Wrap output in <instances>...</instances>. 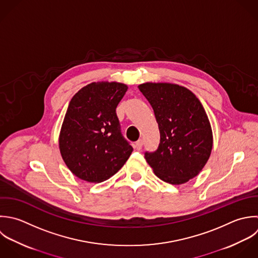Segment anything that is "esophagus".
<instances>
[{
	"label": "esophagus",
	"instance_id": "34e87169",
	"mask_svg": "<svg viewBox=\"0 0 258 258\" xmlns=\"http://www.w3.org/2000/svg\"><path fill=\"white\" fill-rule=\"evenodd\" d=\"M143 145H144L143 141H142V140H139V141L136 143V149H137L138 151H141L142 148H143Z\"/></svg>",
	"mask_w": 258,
	"mask_h": 258
}]
</instances>
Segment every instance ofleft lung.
Instances as JSON below:
<instances>
[{
	"mask_svg": "<svg viewBox=\"0 0 258 258\" xmlns=\"http://www.w3.org/2000/svg\"><path fill=\"white\" fill-rule=\"evenodd\" d=\"M139 89L148 99L160 131V144L145 158L164 182L181 185L195 178L212 151L213 136L206 111L184 86L147 82Z\"/></svg>",
	"mask_w": 258,
	"mask_h": 258,
	"instance_id": "left-lung-1",
	"label": "left lung"
}]
</instances>
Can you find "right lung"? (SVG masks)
Segmentation results:
<instances>
[{"instance_id": "add662e5", "label": "right lung", "mask_w": 258, "mask_h": 258, "mask_svg": "<svg viewBox=\"0 0 258 258\" xmlns=\"http://www.w3.org/2000/svg\"><path fill=\"white\" fill-rule=\"evenodd\" d=\"M127 90L118 82H92L70 100L59 136L68 169L79 179L99 183L117 173L133 147L123 138L116 106Z\"/></svg>"}]
</instances>
